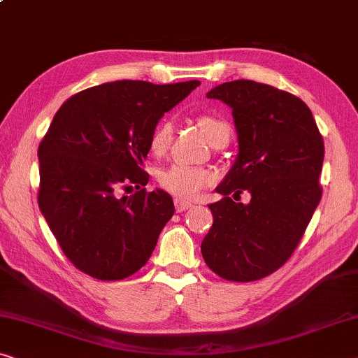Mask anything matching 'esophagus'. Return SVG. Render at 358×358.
<instances>
[{"mask_svg":"<svg viewBox=\"0 0 358 358\" xmlns=\"http://www.w3.org/2000/svg\"><path fill=\"white\" fill-rule=\"evenodd\" d=\"M193 208V204L189 203V201H185V199H175V209H177V213H183V210Z\"/></svg>","mask_w":358,"mask_h":358,"instance_id":"obj_1","label":"esophagus"}]
</instances>
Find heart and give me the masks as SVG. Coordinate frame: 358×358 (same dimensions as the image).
<instances>
[{
	"label": "heart",
	"instance_id": "heart-1",
	"mask_svg": "<svg viewBox=\"0 0 358 358\" xmlns=\"http://www.w3.org/2000/svg\"><path fill=\"white\" fill-rule=\"evenodd\" d=\"M198 123L210 144H214L220 138L230 139V128L222 120L215 118L213 115H203V117H199ZM172 122H169V120L160 122L150 136V152L154 155H164L165 150L169 149L170 141H172ZM213 180L214 175L210 170L203 167H185V165H170L157 175L160 188L177 196V198H191L206 188Z\"/></svg>",
	"mask_w": 358,
	"mask_h": 358
}]
</instances>
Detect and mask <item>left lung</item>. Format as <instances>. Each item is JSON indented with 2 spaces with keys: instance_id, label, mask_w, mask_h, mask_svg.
<instances>
[{
  "instance_id": "1",
  "label": "left lung",
  "mask_w": 358,
  "mask_h": 358,
  "mask_svg": "<svg viewBox=\"0 0 358 358\" xmlns=\"http://www.w3.org/2000/svg\"><path fill=\"white\" fill-rule=\"evenodd\" d=\"M208 99L231 108L238 157L209 204L214 222L201 243L219 278L251 282L287 263L308 227L323 188L324 143L303 100L248 79L214 87ZM248 190V205L233 198Z\"/></svg>"
}]
</instances>
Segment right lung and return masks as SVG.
<instances>
[{"label":"right lung","instance_id":"add662e5","mask_svg":"<svg viewBox=\"0 0 358 358\" xmlns=\"http://www.w3.org/2000/svg\"><path fill=\"white\" fill-rule=\"evenodd\" d=\"M199 80H115L74 94L38 145V208L66 258L100 280L148 263L175 213L162 189L144 188L150 136ZM138 192L120 196V189Z\"/></svg>","mask_w":358,"mask_h":358}]
</instances>
